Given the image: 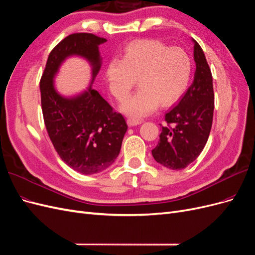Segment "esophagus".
Instances as JSON below:
<instances>
[{"label":"esophagus","mask_w":255,"mask_h":255,"mask_svg":"<svg viewBox=\"0 0 255 255\" xmlns=\"http://www.w3.org/2000/svg\"><path fill=\"white\" fill-rule=\"evenodd\" d=\"M127 124H128L129 127H133V126H137L139 124H142V121L135 120V119H128L127 120Z\"/></svg>","instance_id":"esophagus-1"}]
</instances>
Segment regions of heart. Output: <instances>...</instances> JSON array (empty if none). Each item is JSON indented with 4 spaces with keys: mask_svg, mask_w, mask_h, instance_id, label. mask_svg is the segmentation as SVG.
<instances>
[{
    "mask_svg": "<svg viewBox=\"0 0 255 255\" xmlns=\"http://www.w3.org/2000/svg\"><path fill=\"white\" fill-rule=\"evenodd\" d=\"M193 64L180 47H169L157 40H138L125 47L122 59H112L105 77L110 92L124 100L135 79L139 89L121 105L133 119H142L183 95L191 81Z\"/></svg>",
    "mask_w": 255,
    "mask_h": 255,
    "instance_id": "1",
    "label": "heart"
}]
</instances>
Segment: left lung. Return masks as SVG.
<instances>
[{
	"instance_id": "8db88e82",
	"label": "left lung",
	"mask_w": 255,
	"mask_h": 255,
	"mask_svg": "<svg viewBox=\"0 0 255 255\" xmlns=\"http://www.w3.org/2000/svg\"><path fill=\"white\" fill-rule=\"evenodd\" d=\"M194 42V81L174 108L165 113L160 139L151 150L162 166L179 170L194 162L208 142L214 112V91L209 64L200 45Z\"/></svg>"
}]
</instances>
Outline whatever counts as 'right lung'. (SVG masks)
Listing matches in <instances>:
<instances>
[{
	"label": "right lung",
	"instance_id": "add662e5",
	"mask_svg": "<svg viewBox=\"0 0 255 255\" xmlns=\"http://www.w3.org/2000/svg\"><path fill=\"white\" fill-rule=\"evenodd\" d=\"M105 38L80 32L65 37L48 55L40 80L41 107L48 136L61 160L83 175H94L110 167L118 158L127 124L114 112L92 84L102 67L100 53ZM70 56L85 59L92 68L88 88L72 97L61 96L54 77Z\"/></svg>",
	"mask_w": 255,
	"mask_h": 255
}]
</instances>
